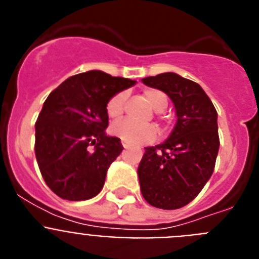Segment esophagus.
Here are the masks:
<instances>
[{
    "mask_svg": "<svg viewBox=\"0 0 259 259\" xmlns=\"http://www.w3.org/2000/svg\"><path fill=\"white\" fill-rule=\"evenodd\" d=\"M122 145L123 148H128V146H130V143H127V141H122Z\"/></svg>",
    "mask_w": 259,
    "mask_h": 259,
    "instance_id": "esophagus-1",
    "label": "esophagus"
}]
</instances>
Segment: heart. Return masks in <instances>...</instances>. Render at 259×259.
Masks as SVG:
<instances>
[{
    "label": "heart",
    "instance_id": "obj_1",
    "mask_svg": "<svg viewBox=\"0 0 259 259\" xmlns=\"http://www.w3.org/2000/svg\"><path fill=\"white\" fill-rule=\"evenodd\" d=\"M144 97L155 111H163L167 107V104H168L166 95L161 91H157V89H146L144 92ZM125 100H127V95L124 92L116 93V95L110 98L106 105V113L110 119L118 120L119 118H122L123 113H124ZM110 131L114 136L119 137L120 140L128 141V143L132 144L152 143L157 137V130H155L154 125H139L128 122V120L115 123V124L111 125Z\"/></svg>",
    "mask_w": 259,
    "mask_h": 259
}]
</instances>
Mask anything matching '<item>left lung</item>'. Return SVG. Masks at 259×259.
Listing matches in <instances>:
<instances>
[{"label": "left lung", "instance_id": "1", "mask_svg": "<svg viewBox=\"0 0 259 259\" xmlns=\"http://www.w3.org/2000/svg\"><path fill=\"white\" fill-rule=\"evenodd\" d=\"M143 83L171 98L178 120L164 143L145 148L137 168L141 193L158 209H180L197 197L214 171L218 114L205 91L180 75L164 72Z\"/></svg>", "mask_w": 259, "mask_h": 259}]
</instances>
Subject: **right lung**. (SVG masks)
I'll return each instance as SVG.
<instances>
[{
    "mask_svg": "<svg viewBox=\"0 0 259 259\" xmlns=\"http://www.w3.org/2000/svg\"><path fill=\"white\" fill-rule=\"evenodd\" d=\"M135 83L92 70L68 77L48 96L35 124V154L57 196L84 201L101 192L107 168L123 150L120 139L105 132L106 105Z\"/></svg>",
    "mask_w": 259,
    "mask_h": 259,
    "instance_id": "add662e5",
    "label": "right lung"
}]
</instances>
